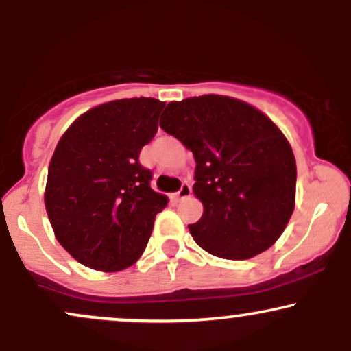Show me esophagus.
Here are the masks:
<instances>
[{
  "instance_id": "obj_1",
  "label": "esophagus",
  "mask_w": 351,
  "mask_h": 351,
  "mask_svg": "<svg viewBox=\"0 0 351 351\" xmlns=\"http://www.w3.org/2000/svg\"><path fill=\"white\" fill-rule=\"evenodd\" d=\"M189 195H191V186H189L188 183H183V184H181L180 191L176 193V198L184 199V198H189Z\"/></svg>"
}]
</instances>
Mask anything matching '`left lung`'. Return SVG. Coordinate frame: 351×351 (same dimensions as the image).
I'll use <instances>...</instances> for the list:
<instances>
[{
    "instance_id": "8db88e82",
    "label": "left lung",
    "mask_w": 351,
    "mask_h": 351,
    "mask_svg": "<svg viewBox=\"0 0 351 351\" xmlns=\"http://www.w3.org/2000/svg\"><path fill=\"white\" fill-rule=\"evenodd\" d=\"M160 127L195 155L193 193L204 208L188 226L196 244L231 261L267 251L295 208V156L279 127L216 94L170 102Z\"/></svg>"
}]
</instances>
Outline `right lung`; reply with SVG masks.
<instances>
[{
  "label": "right lung",
  "instance_id": "add662e5",
  "mask_svg": "<svg viewBox=\"0 0 351 351\" xmlns=\"http://www.w3.org/2000/svg\"><path fill=\"white\" fill-rule=\"evenodd\" d=\"M165 102L120 99L75 119L47 170L44 204L56 239L86 267L117 272L140 259L168 198L138 162Z\"/></svg>",
  "mask_w": 351,
  "mask_h": 351
}]
</instances>
